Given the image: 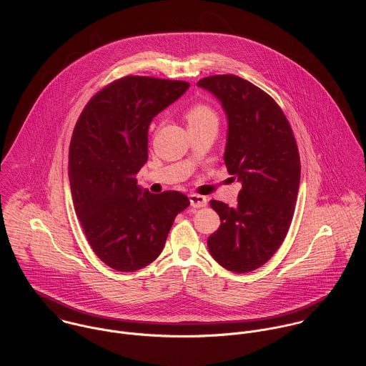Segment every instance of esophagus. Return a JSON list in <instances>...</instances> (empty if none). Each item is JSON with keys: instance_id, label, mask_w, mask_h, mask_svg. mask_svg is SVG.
Masks as SVG:
<instances>
[{"instance_id": "1", "label": "esophagus", "mask_w": 366, "mask_h": 366, "mask_svg": "<svg viewBox=\"0 0 366 366\" xmlns=\"http://www.w3.org/2000/svg\"><path fill=\"white\" fill-rule=\"evenodd\" d=\"M189 199H190V204H192V207H194V209H202V207H206L207 206V199L204 197V196H200V194H190L189 196Z\"/></svg>"}]
</instances>
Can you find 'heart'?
<instances>
[{
    "mask_svg": "<svg viewBox=\"0 0 366 366\" xmlns=\"http://www.w3.org/2000/svg\"><path fill=\"white\" fill-rule=\"evenodd\" d=\"M186 121L189 127H196L200 125L206 121H212L217 119L215 112L206 104H194L192 105L187 111H186Z\"/></svg>",
    "mask_w": 366,
    "mask_h": 366,
    "instance_id": "b5f03b06",
    "label": "heart"
}]
</instances>
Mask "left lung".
I'll return each instance as SVG.
<instances>
[{
    "label": "left lung",
    "instance_id": "8db88e82",
    "mask_svg": "<svg viewBox=\"0 0 366 366\" xmlns=\"http://www.w3.org/2000/svg\"><path fill=\"white\" fill-rule=\"evenodd\" d=\"M197 86L225 111L224 162L242 184L237 207L209 202L221 219L209 237V254L222 267L247 273L269 261L289 231L300 184L297 144L280 107L248 80L219 74Z\"/></svg>",
    "mask_w": 366,
    "mask_h": 366
}]
</instances>
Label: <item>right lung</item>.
<instances>
[{
    "instance_id": "1",
    "label": "right lung",
    "mask_w": 366,
    "mask_h": 366,
    "mask_svg": "<svg viewBox=\"0 0 366 366\" xmlns=\"http://www.w3.org/2000/svg\"><path fill=\"white\" fill-rule=\"evenodd\" d=\"M187 81L127 76L84 107L69 148L76 215L96 255L134 272L160 255L172 224L190 202L180 192L152 194L137 183L148 160L152 119L189 89Z\"/></svg>"
}]
</instances>
